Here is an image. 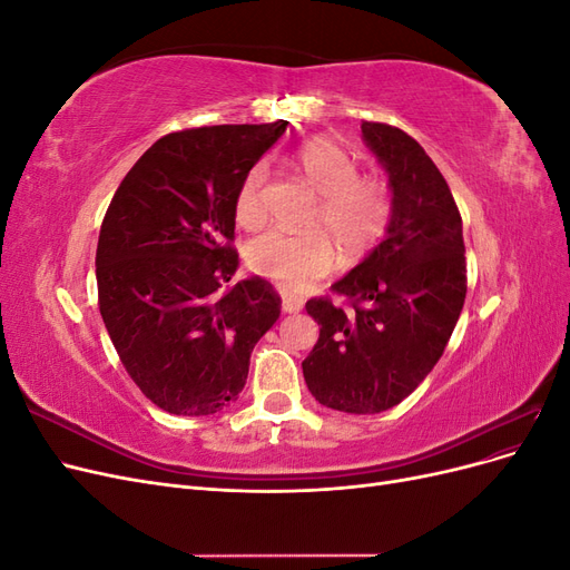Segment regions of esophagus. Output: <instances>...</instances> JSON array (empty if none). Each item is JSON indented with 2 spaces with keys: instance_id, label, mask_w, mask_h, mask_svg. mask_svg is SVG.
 Returning <instances> with one entry per match:
<instances>
[{
  "instance_id": "1",
  "label": "esophagus",
  "mask_w": 570,
  "mask_h": 570,
  "mask_svg": "<svg viewBox=\"0 0 570 570\" xmlns=\"http://www.w3.org/2000/svg\"><path fill=\"white\" fill-rule=\"evenodd\" d=\"M302 308V299H297V297H285L283 299V312L285 314H297Z\"/></svg>"
}]
</instances>
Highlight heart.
<instances>
[{"mask_svg":"<svg viewBox=\"0 0 570 570\" xmlns=\"http://www.w3.org/2000/svg\"><path fill=\"white\" fill-rule=\"evenodd\" d=\"M297 168L302 180L321 197L312 226L326 233H283L258 235L247 249L249 266L281 283L287 289H304L331 271L335 248L344 258H356L383 237L392 204L383 180L358 176V166L347 151L331 140H314L299 149ZM268 170L254 166L237 193L235 216L245 228H258L266 220L264 187Z\"/></svg>","mask_w":570,"mask_h":570,"instance_id":"1","label":"heart"}]
</instances>
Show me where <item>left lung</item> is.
Masks as SVG:
<instances>
[{"instance_id":"left-lung-1","label":"left lung","mask_w":570,"mask_h":570,"mask_svg":"<svg viewBox=\"0 0 570 570\" xmlns=\"http://www.w3.org/2000/svg\"><path fill=\"white\" fill-rule=\"evenodd\" d=\"M387 170L392 214L383 243L354 266L333 299H308L321 335L302 361L316 400L344 413H381L416 390L440 361L465 299V247L452 189L404 130L361 124Z\"/></svg>"}]
</instances>
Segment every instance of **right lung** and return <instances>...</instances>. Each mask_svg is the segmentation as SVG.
Instances as JSON below:
<instances>
[{
  "label": "right lung",
  "mask_w": 570,
  "mask_h": 570,
  "mask_svg": "<svg viewBox=\"0 0 570 570\" xmlns=\"http://www.w3.org/2000/svg\"><path fill=\"white\" fill-rule=\"evenodd\" d=\"M287 120L204 126L154 142L118 185L97 243L99 314L135 385L176 416L243 392L254 344L281 316L268 281L230 289L235 202Z\"/></svg>",
  "instance_id": "obj_1"
}]
</instances>
